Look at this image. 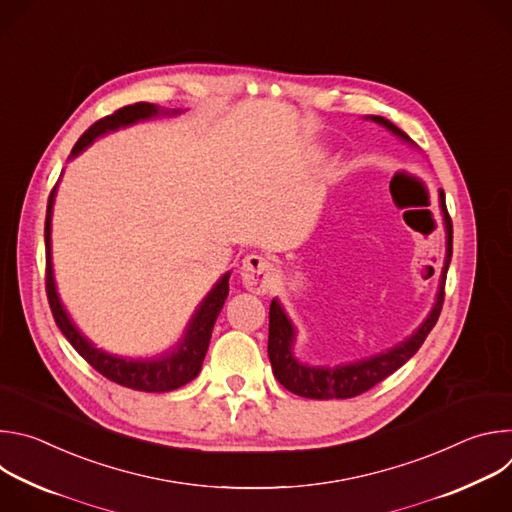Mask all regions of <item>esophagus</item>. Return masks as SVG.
Listing matches in <instances>:
<instances>
[{
	"instance_id": "esophagus-1",
	"label": "esophagus",
	"mask_w": 512,
	"mask_h": 512,
	"mask_svg": "<svg viewBox=\"0 0 512 512\" xmlns=\"http://www.w3.org/2000/svg\"><path fill=\"white\" fill-rule=\"evenodd\" d=\"M243 285L253 294H267L273 285V265L261 255H247L241 265Z\"/></svg>"
}]
</instances>
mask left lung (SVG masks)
<instances>
[{
  "instance_id": "obj_1",
  "label": "left lung",
  "mask_w": 512,
  "mask_h": 512,
  "mask_svg": "<svg viewBox=\"0 0 512 512\" xmlns=\"http://www.w3.org/2000/svg\"><path fill=\"white\" fill-rule=\"evenodd\" d=\"M364 119H371L379 123L381 127L389 129L395 137L401 141L413 145L415 141L401 131L395 123L381 115H367ZM440 208L444 214V225H446V259L440 275V285H437L435 304L427 318L419 324V328L407 336L403 342L391 346L389 350L377 352L373 356H364L352 362L334 364V367H312V364L302 362L296 352V326L291 324L287 314L283 312L277 298L271 300L269 306V344L267 354L271 360V369L275 379L291 393H296L306 399H350L364 391H369L389 375H393L397 369L419 350L431 328L435 326L437 318H440L442 306H444V287H446V273L452 261V218L446 208V194L440 190Z\"/></svg>"
}]
</instances>
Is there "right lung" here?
I'll list each match as a JSON object with an SVG mask.
<instances>
[{
    "instance_id": "right-lung-1",
    "label": "right lung",
    "mask_w": 512,
    "mask_h": 512,
    "mask_svg": "<svg viewBox=\"0 0 512 512\" xmlns=\"http://www.w3.org/2000/svg\"><path fill=\"white\" fill-rule=\"evenodd\" d=\"M178 113H180V109H162L154 103L127 105V107L115 111L113 115L99 119L95 125H91L81 135L75 148H72L70 160L83 154L97 137H101L105 133L117 131L121 127L133 125L137 121L154 119L160 115H178ZM56 188H58V182L48 198L44 241H46V294H48V304H50L54 322L60 328V332L66 336V340L72 344V348H75L95 371H99L109 381L123 385L127 389H135V391H143V393H168V391L180 389L182 385L196 379L202 369V360L208 350L214 322H216L218 314H221L225 300L229 296L231 271H227L221 279L214 283V287L208 291L206 298L194 310L190 322L186 324L182 338L170 350H166L158 356H152V358H127V356L111 354L103 348H97L79 330V326L72 322L70 314L64 310L58 291H56L54 269H52V239H50V235H52V206H54Z\"/></svg>"
}]
</instances>
